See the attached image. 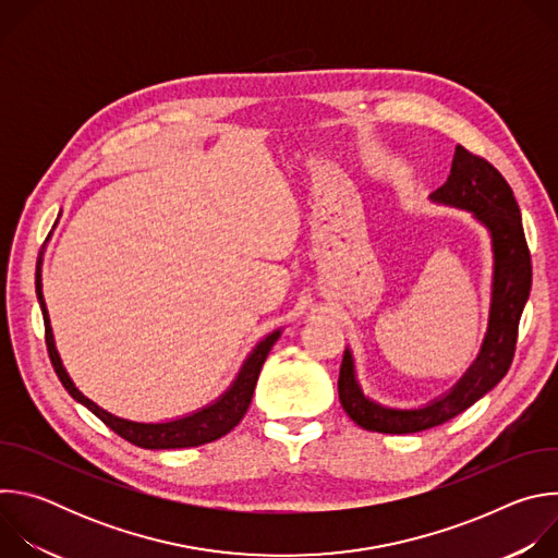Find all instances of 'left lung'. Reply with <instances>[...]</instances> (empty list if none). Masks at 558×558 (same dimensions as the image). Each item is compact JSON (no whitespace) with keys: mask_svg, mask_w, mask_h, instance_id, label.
Returning a JSON list of instances; mask_svg holds the SVG:
<instances>
[{"mask_svg":"<svg viewBox=\"0 0 558 558\" xmlns=\"http://www.w3.org/2000/svg\"><path fill=\"white\" fill-rule=\"evenodd\" d=\"M430 201L470 211L490 233L495 265L488 331L480 355L461 379L422 409H390L366 397L347 349L338 379L340 402L360 428L373 433H420L457 417L504 379L517 349L519 320L532 287V265L521 211L508 181L486 158L457 145L450 177L430 194Z\"/></svg>","mask_w":558,"mask_h":558,"instance_id":"obj_1","label":"left lung"}]
</instances>
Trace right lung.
<instances>
[{"instance_id": "right-lung-1", "label": "right lung", "mask_w": 558, "mask_h": 558, "mask_svg": "<svg viewBox=\"0 0 558 558\" xmlns=\"http://www.w3.org/2000/svg\"><path fill=\"white\" fill-rule=\"evenodd\" d=\"M41 263L44 260L39 256V260H37V276H35V289H37V300H39L41 313H44L46 347H48V355H50V362L54 366V373L61 379L63 388L74 397V400L78 404H84L90 413H95L108 428H112L117 435H121L125 441H130V444H134L138 448L170 450V448H192V446H203V444L216 441L222 435H227L231 428H235L238 422L245 417V413H247V409L252 404V397H254V388H256L260 368H263L271 347L280 338V333H282L280 329H276L274 333H269L267 338H263L256 344V349L243 362L241 371H238V375L231 381V386L218 397V400H214L211 404L203 407L201 411L190 413V415L179 417V420L156 422V424L123 420V417H117V415L104 411L93 400H88V397L74 386L70 375L65 373V368L61 364V357L57 353V347H54L50 317H48L44 293H41Z\"/></svg>"}]
</instances>
